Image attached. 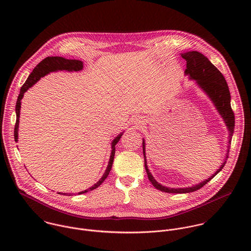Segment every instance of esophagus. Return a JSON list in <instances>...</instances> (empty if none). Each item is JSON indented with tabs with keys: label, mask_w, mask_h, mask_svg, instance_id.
<instances>
[{
	"label": "esophagus",
	"mask_w": 251,
	"mask_h": 251,
	"mask_svg": "<svg viewBox=\"0 0 251 251\" xmlns=\"http://www.w3.org/2000/svg\"><path fill=\"white\" fill-rule=\"evenodd\" d=\"M136 125H139V124H138V123H136Z\"/></svg>",
	"instance_id": "1"
}]
</instances>
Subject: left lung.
Wrapping results in <instances>:
<instances>
[{"label": "left lung", "instance_id": "1", "mask_svg": "<svg viewBox=\"0 0 251 251\" xmlns=\"http://www.w3.org/2000/svg\"><path fill=\"white\" fill-rule=\"evenodd\" d=\"M181 58L186 61V69L184 74L189 77V79L194 80L195 83L199 86V88L208 96V98L211 100V101L214 103L215 109L223 119L227 129L229 131V141H228V148H227V153L225 160L222 162L221 166L216 170L215 174H213L210 178H208L195 185L188 186V187H179V188H171L164 186L157 182L153 176L151 174L150 170L148 169L147 165V159H146V144L145 139H143V153L144 160H145V169L148 175V178L151 184L158 190L168 193H189L193 192L202 186H204L206 183H208L211 179L217 175L222 168L224 167L226 163V159L228 158V152L231 145L232 136L234 133L235 128V116L233 113V110L231 108V96L229 92V88L227 85V82L222 75V73L219 72L215 66L209 61L207 57H205L202 53L197 51H188L185 53L180 54Z\"/></svg>", "mask_w": 251, "mask_h": 251}]
</instances>
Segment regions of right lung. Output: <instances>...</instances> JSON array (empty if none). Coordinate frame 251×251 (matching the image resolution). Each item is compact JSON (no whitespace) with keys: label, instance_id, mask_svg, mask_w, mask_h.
I'll use <instances>...</instances> for the list:
<instances>
[{"label":"right lung","instance_id":"1","mask_svg":"<svg viewBox=\"0 0 251 251\" xmlns=\"http://www.w3.org/2000/svg\"><path fill=\"white\" fill-rule=\"evenodd\" d=\"M83 70V62L79 61V60H68L65 59L63 57H47L44 60H42L36 68L34 69L33 72L29 75L28 79L26 80V82L24 83V85L21 87L20 90V94L18 96L17 101H16V106H15V112H16V124H15V127H14V139L15 142L18 141V127H19V117H20V109H21V100L24 97V94L30 89L32 88L36 82L43 76L49 74L50 72H59V71H66V72H80ZM124 132H121L117 137H115V139L112 141L111 143V154H110V158L108 161L107 168L104 172V174L102 175V177L99 179V181L97 183H95L93 186H91L90 188L79 192L78 194H83L86 193L88 191L94 190L96 188H98L103 181L106 179L109 175V172L112 168V164H113V160H114V156H115V149H116V144L118 143L122 137ZM59 194H64V195H68L71 196L73 193H61L59 192Z\"/></svg>","mask_w":251,"mask_h":251}]
</instances>
